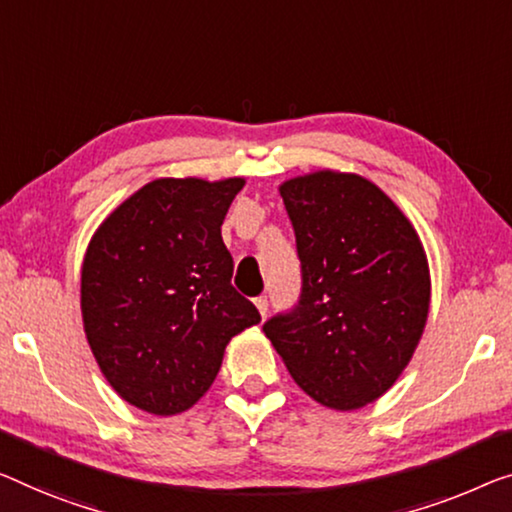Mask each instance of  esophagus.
<instances>
[{
	"mask_svg": "<svg viewBox=\"0 0 512 512\" xmlns=\"http://www.w3.org/2000/svg\"><path fill=\"white\" fill-rule=\"evenodd\" d=\"M255 305H257V310H259V315H266V310H269V299H266V296H257L255 299Z\"/></svg>",
	"mask_w": 512,
	"mask_h": 512,
	"instance_id": "1",
	"label": "esophagus"
}]
</instances>
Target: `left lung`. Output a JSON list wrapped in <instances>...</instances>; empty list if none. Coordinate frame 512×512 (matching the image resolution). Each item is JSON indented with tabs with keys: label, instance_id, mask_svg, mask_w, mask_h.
I'll return each mask as SVG.
<instances>
[{
	"label": "left lung",
	"instance_id": "left-lung-1",
	"mask_svg": "<svg viewBox=\"0 0 512 512\" xmlns=\"http://www.w3.org/2000/svg\"><path fill=\"white\" fill-rule=\"evenodd\" d=\"M301 259L299 305L264 324L312 400L361 409L414 356L430 312V269L414 225L375 183L319 170L280 186Z\"/></svg>",
	"mask_w": 512,
	"mask_h": 512
}]
</instances>
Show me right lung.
Returning <instances> with one entry per match:
<instances>
[{
  "label": "right lung",
  "instance_id": "right-lung-1",
  "mask_svg": "<svg viewBox=\"0 0 512 512\" xmlns=\"http://www.w3.org/2000/svg\"><path fill=\"white\" fill-rule=\"evenodd\" d=\"M246 179H156L91 236L80 280L87 342L133 407L174 416L216 379L227 342L259 312L232 287L220 225Z\"/></svg>",
  "mask_w": 512,
  "mask_h": 512
}]
</instances>
